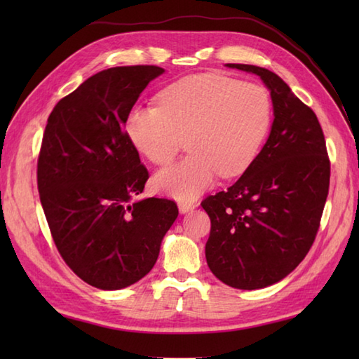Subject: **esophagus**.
<instances>
[{
  "label": "esophagus",
  "mask_w": 359,
  "mask_h": 359,
  "mask_svg": "<svg viewBox=\"0 0 359 359\" xmlns=\"http://www.w3.org/2000/svg\"><path fill=\"white\" fill-rule=\"evenodd\" d=\"M196 207H197V205H196L194 202H191V201H182V202H179V210H180L182 212L193 211Z\"/></svg>",
  "instance_id": "esophagus-1"
}]
</instances>
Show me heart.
Returning <instances> with one entry per match:
<instances>
[{
  "label": "heart",
  "instance_id": "1",
  "mask_svg": "<svg viewBox=\"0 0 359 359\" xmlns=\"http://www.w3.org/2000/svg\"><path fill=\"white\" fill-rule=\"evenodd\" d=\"M269 90L219 74H196L166 86L158 104L128 112L129 140L149 162L163 166L187 147L189 154L154 177L157 191L191 201L217 175H239L256 158L271 123Z\"/></svg>",
  "mask_w": 359,
  "mask_h": 359
}]
</instances>
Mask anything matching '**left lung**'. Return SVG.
Wrapping results in <instances>:
<instances>
[{
	"label": "left lung",
	"instance_id": "8db88e82",
	"mask_svg": "<svg viewBox=\"0 0 359 359\" xmlns=\"http://www.w3.org/2000/svg\"><path fill=\"white\" fill-rule=\"evenodd\" d=\"M226 66L262 79L274 120L269 140L239 180L202 201L211 220L205 256L224 284L256 290L284 279L313 245L330 160L316 114L284 80L253 65Z\"/></svg>",
	"mask_w": 359,
	"mask_h": 359
}]
</instances>
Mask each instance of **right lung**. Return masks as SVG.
I'll use <instances>...</instances> for the list:
<instances>
[{
	"mask_svg": "<svg viewBox=\"0 0 359 359\" xmlns=\"http://www.w3.org/2000/svg\"><path fill=\"white\" fill-rule=\"evenodd\" d=\"M158 66L111 67L63 97L46 125L36 184L52 239L80 279L120 290L154 266L165 233L177 219L174 201L134 202L149 179L125 131Z\"/></svg>",
	"mask_w": 359,
	"mask_h": 359,
	"instance_id": "1",
	"label": "right lung"
}]
</instances>
